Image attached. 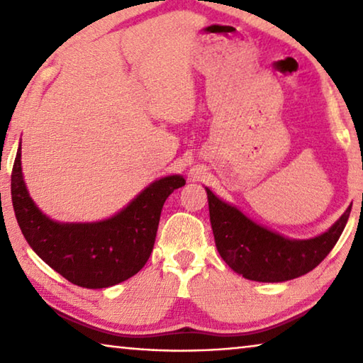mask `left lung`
Wrapping results in <instances>:
<instances>
[{"label":"left lung","mask_w":363,"mask_h":363,"mask_svg":"<svg viewBox=\"0 0 363 363\" xmlns=\"http://www.w3.org/2000/svg\"><path fill=\"white\" fill-rule=\"evenodd\" d=\"M219 255L233 272L264 284L298 279L317 267L341 237L351 206L327 232L312 238H290L248 218L237 206L205 187Z\"/></svg>","instance_id":"obj_1"}]
</instances>
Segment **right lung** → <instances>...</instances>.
Returning <instances> with one entry per match:
<instances>
[{"label":"right lung","instance_id":"add662e5","mask_svg":"<svg viewBox=\"0 0 363 363\" xmlns=\"http://www.w3.org/2000/svg\"><path fill=\"white\" fill-rule=\"evenodd\" d=\"M19 144L11 177L16 219L32 250L72 284L108 288L136 275L155 243L160 214L168 196L186 186L181 174L153 181L113 216L94 223H59L30 196L22 173Z\"/></svg>","mask_w":363,"mask_h":363}]
</instances>
